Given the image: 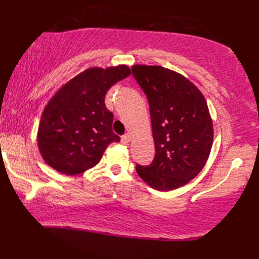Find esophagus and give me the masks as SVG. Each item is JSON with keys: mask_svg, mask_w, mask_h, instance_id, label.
<instances>
[{"mask_svg": "<svg viewBox=\"0 0 259 259\" xmlns=\"http://www.w3.org/2000/svg\"><path fill=\"white\" fill-rule=\"evenodd\" d=\"M130 140H131L130 135H128V134H125V135H122V137H121L120 142H121L122 144H127V143L130 142Z\"/></svg>", "mask_w": 259, "mask_h": 259, "instance_id": "34e87169", "label": "esophagus"}]
</instances>
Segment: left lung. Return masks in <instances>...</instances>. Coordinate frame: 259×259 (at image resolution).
Returning a JSON list of instances; mask_svg holds the SVG:
<instances>
[{
	"label": "left lung",
	"mask_w": 259,
	"mask_h": 259,
	"mask_svg": "<svg viewBox=\"0 0 259 259\" xmlns=\"http://www.w3.org/2000/svg\"><path fill=\"white\" fill-rule=\"evenodd\" d=\"M147 95L155 141L151 164H137L151 188L170 191L190 182L205 166L212 146V121L205 98L184 76L160 66H133Z\"/></svg>",
	"instance_id": "1"
}]
</instances>
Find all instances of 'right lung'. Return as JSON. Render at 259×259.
<instances>
[{"instance_id":"1","label":"right lung","mask_w":259,"mask_h":259,"mask_svg":"<svg viewBox=\"0 0 259 259\" xmlns=\"http://www.w3.org/2000/svg\"><path fill=\"white\" fill-rule=\"evenodd\" d=\"M130 75L127 66L91 68L58 91L38 127V149L48 165L67 175L83 173L98 164L109 144L120 141L112 132L113 115L104 98Z\"/></svg>"}]
</instances>
